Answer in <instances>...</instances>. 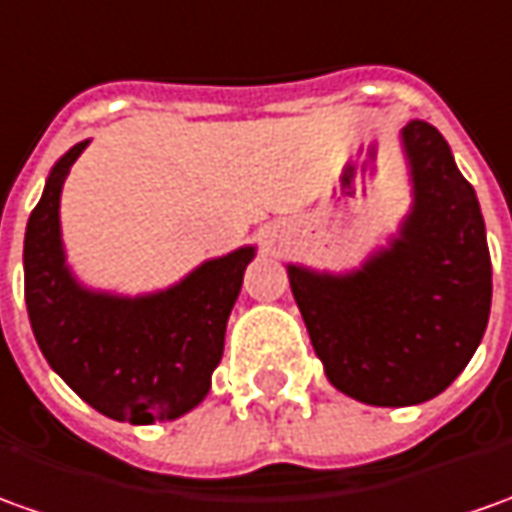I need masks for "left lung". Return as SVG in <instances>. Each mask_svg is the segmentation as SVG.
Returning a JSON list of instances; mask_svg holds the SVG:
<instances>
[{
  "mask_svg": "<svg viewBox=\"0 0 512 512\" xmlns=\"http://www.w3.org/2000/svg\"><path fill=\"white\" fill-rule=\"evenodd\" d=\"M401 148L412 204L387 246L350 271L285 266L328 381L370 406H415L451 387L493 294L485 218L443 134L412 120Z\"/></svg>",
  "mask_w": 512,
  "mask_h": 512,
  "instance_id": "obj_1",
  "label": "left lung"
}]
</instances>
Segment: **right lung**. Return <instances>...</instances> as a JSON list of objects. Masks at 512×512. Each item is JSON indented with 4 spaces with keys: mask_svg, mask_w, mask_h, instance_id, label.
<instances>
[{
    "mask_svg": "<svg viewBox=\"0 0 512 512\" xmlns=\"http://www.w3.org/2000/svg\"><path fill=\"white\" fill-rule=\"evenodd\" d=\"M89 139L52 165L24 232V302L36 342L55 373L100 415L151 426L187 415L207 398L243 271L241 246L210 257L179 283L148 294L83 285L66 263L61 190Z\"/></svg>",
    "mask_w": 512,
    "mask_h": 512,
    "instance_id": "1",
    "label": "right lung"
}]
</instances>
